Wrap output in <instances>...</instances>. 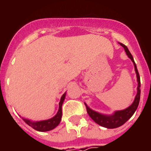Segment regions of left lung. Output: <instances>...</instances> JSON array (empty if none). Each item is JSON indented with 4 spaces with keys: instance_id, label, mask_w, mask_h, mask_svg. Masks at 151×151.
Here are the masks:
<instances>
[{
    "instance_id": "obj_1",
    "label": "left lung",
    "mask_w": 151,
    "mask_h": 151,
    "mask_svg": "<svg viewBox=\"0 0 151 151\" xmlns=\"http://www.w3.org/2000/svg\"><path fill=\"white\" fill-rule=\"evenodd\" d=\"M119 44L124 49L126 55H128V57L133 62L134 66V70H135V73H136L137 82H138L137 94L135 97H134V100L133 101V103L131 104L129 107L125 108L124 110L115 111L113 114H110V115H106V114H102V113L96 112V111H94L91 108H90L85 103V105L86 107L87 113L91 118V119L95 123H96L97 124L102 126L104 128H107V129H116V128H119L123 124H124L125 123L133 116L134 112L136 111L137 107H138L139 103V99H140V77H139V75L138 70H137L136 64L134 63V58L130 54L129 49L125 46L124 44H121V43H119Z\"/></svg>"
}]
</instances>
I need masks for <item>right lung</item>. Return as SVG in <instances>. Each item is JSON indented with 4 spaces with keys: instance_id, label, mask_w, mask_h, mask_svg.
I'll return each instance as SVG.
<instances>
[{
    "instance_id": "obj_1",
    "label": "right lung",
    "mask_w": 151,
    "mask_h": 151,
    "mask_svg": "<svg viewBox=\"0 0 151 151\" xmlns=\"http://www.w3.org/2000/svg\"><path fill=\"white\" fill-rule=\"evenodd\" d=\"M65 96H66V92H65L61 96L60 101L59 103V110L53 118L46 119V120H41V121H32L30 119H25V118H22V119L27 124L31 126L35 130L40 131V132H46V131L54 129L60 123L61 118H62V104L65 101Z\"/></svg>"
}]
</instances>
